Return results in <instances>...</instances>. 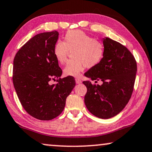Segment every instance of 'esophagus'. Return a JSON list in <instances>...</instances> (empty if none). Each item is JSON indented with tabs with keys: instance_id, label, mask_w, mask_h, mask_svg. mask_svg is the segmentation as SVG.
<instances>
[{
	"instance_id": "esophagus-1",
	"label": "esophagus",
	"mask_w": 152,
	"mask_h": 152,
	"mask_svg": "<svg viewBox=\"0 0 152 152\" xmlns=\"http://www.w3.org/2000/svg\"><path fill=\"white\" fill-rule=\"evenodd\" d=\"M75 80H76V84H80V83H82L81 80L79 79V78H76V79H75Z\"/></svg>"
}]
</instances>
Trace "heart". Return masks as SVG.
<instances>
[{
    "instance_id": "heart-1",
    "label": "heart",
    "mask_w": 152,
    "mask_h": 152,
    "mask_svg": "<svg viewBox=\"0 0 152 152\" xmlns=\"http://www.w3.org/2000/svg\"><path fill=\"white\" fill-rule=\"evenodd\" d=\"M74 59L70 60L63 72L66 76H78L86 66L88 68L96 66L104 58V46L99 40L94 39L78 30L68 31L64 35V42L58 40L53 47V55L60 64L67 59L69 52Z\"/></svg>"
}]
</instances>
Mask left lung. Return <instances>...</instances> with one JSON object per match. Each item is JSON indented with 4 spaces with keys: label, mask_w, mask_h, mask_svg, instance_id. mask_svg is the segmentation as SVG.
Instances as JSON below:
<instances>
[{
    "label": "left lung",
    "mask_w": 152,
    "mask_h": 152,
    "mask_svg": "<svg viewBox=\"0 0 152 152\" xmlns=\"http://www.w3.org/2000/svg\"><path fill=\"white\" fill-rule=\"evenodd\" d=\"M105 53L98 65L90 68L86 77L102 85L83 81L87 88L85 104L99 118L108 119L119 114L128 104L133 91L137 64L128 48L108 37L103 39ZM96 82V81H95Z\"/></svg>",
    "instance_id": "1"
}]
</instances>
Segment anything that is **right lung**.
Returning <instances> with one entry per match:
<instances>
[{
  "label": "right lung",
  "instance_id": "right-lung-1",
  "mask_svg": "<svg viewBox=\"0 0 152 152\" xmlns=\"http://www.w3.org/2000/svg\"><path fill=\"white\" fill-rule=\"evenodd\" d=\"M58 31L34 36L19 50L14 59L12 80L25 110L40 120L61 114L66 99L76 86L73 76L60 78L62 71L53 55ZM58 78L56 84L50 81Z\"/></svg>",
  "mask_w": 152,
  "mask_h": 152
}]
</instances>
